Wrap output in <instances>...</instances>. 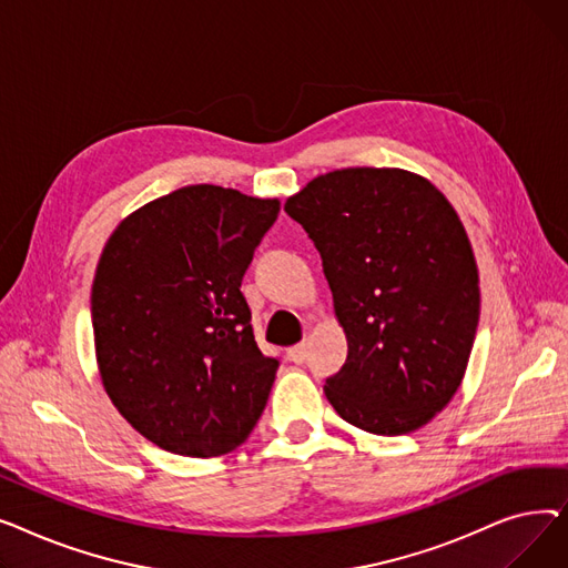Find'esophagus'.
<instances>
[{
  "label": "esophagus",
  "instance_id": "obj_1",
  "mask_svg": "<svg viewBox=\"0 0 568 568\" xmlns=\"http://www.w3.org/2000/svg\"><path fill=\"white\" fill-rule=\"evenodd\" d=\"M287 359L290 362H294V364H302L306 356H308V345L306 343H300V345H292V347H287Z\"/></svg>",
  "mask_w": 568,
  "mask_h": 568
}]
</instances>
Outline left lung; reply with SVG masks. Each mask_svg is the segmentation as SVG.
Instances as JSON below:
<instances>
[{"instance_id": "8db88e82", "label": "left lung", "mask_w": 568, "mask_h": 568, "mask_svg": "<svg viewBox=\"0 0 568 568\" xmlns=\"http://www.w3.org/2000/svg\"><path fill=\"white\" fill-rule=\"evenodd\" d=\"M322 255L345 366L324 394L341 419L407 435L460 389L479 324V268L452 202L403 168L320 174L285 200Z\"/></svg>"}]
</instances>
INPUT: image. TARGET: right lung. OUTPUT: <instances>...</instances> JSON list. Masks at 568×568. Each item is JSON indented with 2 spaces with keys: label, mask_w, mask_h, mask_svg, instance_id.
Returning <instances> with one entry per match:
<instances>
[{
  "label": "right lung",
  "mask_w": 568,
  "mask_h": 568,
  "mask_svg": "<svg viewBox=\"0 0 568 568\" xmlns=\"http://www.w3.org/2000/svg\"><path fill=\"white\" fill-rule=\"evenodd\" d=\"M278 197L214 184L142 204L108 236L92 285L103 389L163 452L216 458L253 433L278 362L255 343L242 278Z\"/></svg>",
  "instance_id": "right-lung-1"
}]
</instances>
